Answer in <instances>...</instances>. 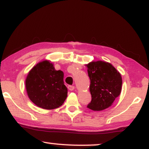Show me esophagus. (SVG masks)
<instances>
[{"instance_id": "1", "label": "esophagus", "mask_w": 149, "mask_h": 149, "mask_svg": "<svg viewBox=\"0 0 149 149\" xmlns=\"http://www.w3.org/2000/svg\"><path fill=\"white\" fill-rule=\"evenodd\" d=\"M68 89H69V90H71V91H73L75 89V87L73 86V85H69V86H68Z\"/></svg>"}]
</instances>
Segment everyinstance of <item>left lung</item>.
<instances>
[{
  "label": "left lung",
  "instance_id": "obj_1",
  "mask_svg": "<svg viewBox=\"0 0 149 149\" xmlns=\"http://www.w3.org/2000/svg\"><path fill=\"white\" fill-rule=\"evenodd\" d=\"M90 80L92 100L88 105L93 111H102L112 105L122 89V78L110 63L92 61L86 65Z\"/></svg>",
  "mask_w": 149,
  "mask_h": 149
}]
</instances>
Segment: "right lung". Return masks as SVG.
Returning <instances> with one entry per match:
<instances>
[{"instance_id": "obj_1", "label": "right lung", "mask_w": 149, "mask_h": 149, "mask_svg": "<svg viewBox=\"0 0 149 149\" xmlns=\"http://www.w3.org/2000/svg\"><path fill=\"white\" fill-rule=\"evenodd\" d=\"M26 89L31 101L44 109L59 108L67 97L64 73L61 70H55L47 60L39 62L29 72Z\"/></svg>"}]
</instances>
